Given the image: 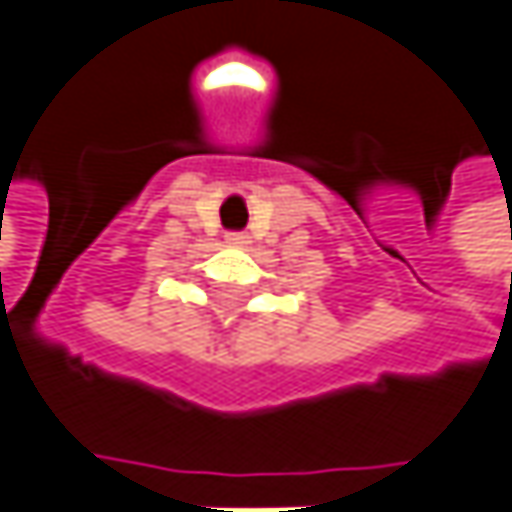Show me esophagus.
Returning <instances> with one entry per match:
<instances>
[{"label": "esophagus", "mask_w": 512, "mask_h": 512, "mask_svg": "<svg viewBox=\"0 0 512 512\" xmlns=\"http://www.w3.org/2000/svg\"><path fill=\"white\" fill-rule=\"evenodd\" d=\"M226 244H235V247H241V244H244V235H241V232H229V235H226Z\"/></svg>", "instance_id": "esophagus-1"}]
</instances>
